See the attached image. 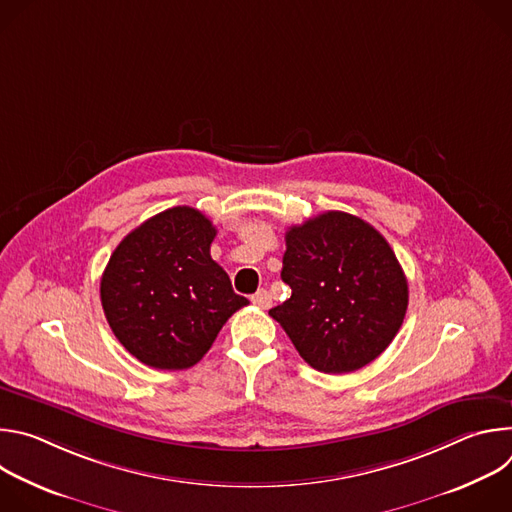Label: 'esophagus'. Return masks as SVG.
Masks as SVG:
<instances>
[{
  "instance_id": "34e87169",
  "label": "esophagus",
  "mask_w": 512,
  "mask_h": 512,
  "mask_svg": "<svg viewBox=\"0 0 512 512\" xmlns=\"http://www.w3.org/2000/svg\"><path fill=\"white\" fill-rule=\"evenodd\" d=\"M251 302H253L255 306H259V308L267 310V308L271 306V296H269V291H267V289H259L257 294H253V296H251Z\"/></svg>"
}]
</instances>
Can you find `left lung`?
Instances as JSON below:
<instances>
[{
    "mask_svg": "<svg viewBox=\"0 0 512 512\" xmlns=\"http://www.w3.org/2000/svg\"><path fill=\"white\" fill-rule=\"evenodd\" d=\"M281 279L291 298L269 316L310 367L328 375L373 362L407 312V277L393 249L348 212L328 210L289 227Z\"/></svg>",
    "mask_w": 512,
    "mask_h": 512,
    "instance_id": "obj_1",
    "label": "left lung"
}]
</instances>
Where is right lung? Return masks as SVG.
<instances>
[{"label": "right lung", "mask_w": 512, "mask_h": 512, "mask_svg": "<svg viewBox=\"0 0 512 512\" xmlns=\"http://www.w3.org/2000/svg\"><path fill=\"white\" fill-rule=\"evenodd\" d=\"M210 218L174 206L133 229L101 277V304L117 340L143 364L190 369L247 298L212 261Z\"/></svg>", "instance_id": "1"}]
</instances>
